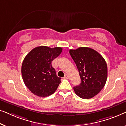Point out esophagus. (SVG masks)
<instances>
[{
    "label": "esophagus",
    "mask_w": 126,
    "mask_h": 126,
    "mask_svg": "<svg viewBox=\"0 0 126 126\" xmlns=\"http://www.w3.org/2000/svg\"><path fill=\"white\" fill-rule=\"evenodd\" d=\"M64 79H69V76L68 75H66L64 76V77H63Z\"/></svg>",
    "instance_id": "esophagus-1"
}]
</instances>
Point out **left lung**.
<instances>
[{
  "label": "left lung",
  "mask_w": 126,
  "mask_h": 126,
  "mask_svg": "<svg viewBox=\"0 0 126 126\" xmlns=\"http://www.w3.org/2000/svg\"><path fill=\"white\" fill-rule=\"evenodd\" d=\"M69 53L76 65L81 78L73 87L76 94L84 99L94 97L104 88L107 78V66L97 51L87 47L71 49Z\"/></svg>",
  "instance_id": "1"
}]
</instances>
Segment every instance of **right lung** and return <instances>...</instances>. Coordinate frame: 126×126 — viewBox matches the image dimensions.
I'll return each instance as SVG.
<instances>
[{
    "label": "right lung",
    "instance_id": "add662e5",
    "mask_svg": "<svg viewBox=\"0 0 126 126\" xmlns=\"http://www.w3.org/2000/svg\"><path fill=\"white\" fill-rule=\"evenodd\" d=\"M61 47L40 46L26 55L22 65V75L27 88L39 97H47L55 92L61 82L51 65L62 52Z\"/></svg>",
    "mask_w": 126,
    "mask_h": 126
}]
</instances>
